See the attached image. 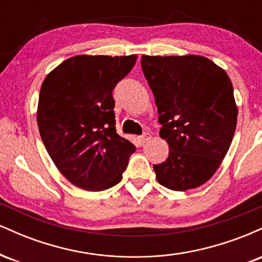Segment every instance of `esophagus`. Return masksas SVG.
<instances>
[{
	"label": "esophagus",
	"mask_w": 262,
	"mask_h": 262,
	"mask_svg": "<svg viewBox=\"0 0 262 262\" xmlns=\"http://www.w3.org/2000/svg\"><path fill=\"white\" fill-rule=\"evenodd\" d=\"M150 137H151V134L148 133V132H146V133H144L143 135H140V137H139L140 143L144 144V143H145V141H148L150 139Z\"/></svg>",
	"instance_id": "1"
}]
</instances>
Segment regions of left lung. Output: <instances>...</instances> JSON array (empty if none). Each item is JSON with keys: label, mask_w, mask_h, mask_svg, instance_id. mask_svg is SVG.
Returning a JSON list of instances; mask_svg holds the SVG:
<instances>
[{"label": "left lung", "mask_w": 262, "mask_h": 262, "mask_svg": "<svg viewBox=\"0 0 262 262\" xmlns=\"http://www.w3.org/2000/svg\"><path fill=\"white\" fill-rule=\"evenodd\" d=\"M140 64L170 149L166 161L154 165L158 182L196 188L214 175L233 140L237 108L229 76L198 55H143Z\"/></svg>", "instance_id": "1"}]
</instances>
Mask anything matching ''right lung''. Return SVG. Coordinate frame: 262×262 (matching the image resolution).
<instances>
[{"label": "right lung", "instance_id": "right-lung-1", "mask_svg": "<svg viewBox=\"0 0 262 262\" xmlns=\"http://www.w3.org/2000/svg\"><path fill=\"white\" fill-rule=\"evenodd\" d=\"M137 55H79L45 77L37 121L45 149L73 185L103 191L121 182L133 143L117 134L113 89Z\"/></svg>", "mask_w": 262, "mask_h": 262}]
</instances>
